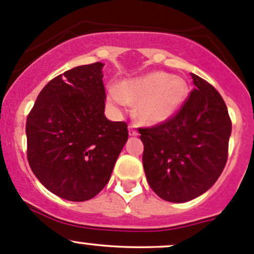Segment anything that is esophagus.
Listing matches in <instances>:
<instances>
[{
    "label": "esophagus",
    "mask_w": 254,
    "mask_h": 254,
    "mask_svg": "<svg viewBox=\"0 0 254 254\" xmlns=\"http://www.w3.org/2000/svg\"><path fill=\"white\" fill-rule=\"evenodd\" d=\"M129 135L130 136H137L138 135L137 130L135 129V125H133V124L129 125Z\"/></svg>",
    "instance_id": "obj_1"
}]
</instances>
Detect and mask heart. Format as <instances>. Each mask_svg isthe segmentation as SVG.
<instances>
[{
  "label": "heart",
  "instance_id": "heart-1",
  "mask_svg": "<svg viewBox=\"0 0 254 254\" xmlns=\"http://www.w3.org/2000/svg\"><path fill=\"white\" fill-rule=\"evenodd\" d=\"M188 96V85L181 78L165 72L124 80L119 88H110L108 99L117 107L137 102L136 114L146 124L168 121L182 107Z\"/></svg>",
  "mask_w": 254,
  "mask_h": 254
}]
</instances>
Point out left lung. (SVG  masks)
I'll return each instance as SVG.
<instances>
[{
  "label": "left lung",
  "instance_id": "8db88e82",
  "mask_svg": "<svg viewBox=\"0 0 254 254\" xmlns=\"http://www.w3.org/2000/svg\"><path fill=\"white\" fill-rule=\"evenodd\" d=\"M194 90L168 121L138 127L150 188L170 202L193 200L214 185L227 164L231 121L221 94L191 73Z\"/></svg>",
  "mask_w": 254,
  "mask_h": 254
}]
</instances>
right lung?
Listing matches in <instances>:
<instances>
[{"label": "right lung", "mask_w": 254, "mask_h": 254, "mask_svg": "<svg viewBox=\"0 0 254 254\" xmlns=\"http://www.w3.org/2000/svg\"><path fill=\"white\" fill-rule=\"evenodd\" d=\"M102 66H78L53 78L26 119L30 168L68 201H85L104 189L129 136L127 123L105 117Z\"/></svg>", "instance_id": "obj_1"}]
</instances>
